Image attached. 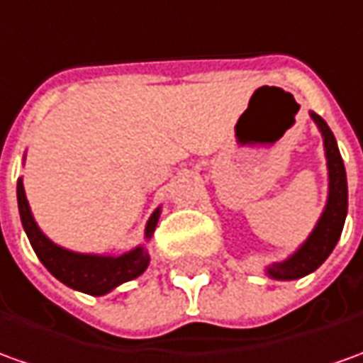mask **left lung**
I'll use <instances>...</instances> for the list:
<instances>
[{
  "label": "left lung",
  "instance_id": "8db88e82",
  "mask_svg": "<svg viewBox=\"0 0 363 363\" xmlns=\"http://www.w3.org/2000/svg\"><path fill=\"white\" fill-rule=\"evenodd\" d=\"M310 117L316 123L318 130L324 139L328 167V199L326 206L318 218L316 226L308 234L304 242L296 248L282 262H272L264 268L268 278L272 280H298L312 274L326 262V258L336 248L340 234L346 223L347 214V179L344 161L337 149L336 137L320 115L310 111Z\"/></svg>",
  "mask_w": 363,
  "mask_h": 363
}]
</instances>
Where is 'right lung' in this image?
<instances>
[{"instance_id":"add662e5","label":"right lung","mask_w":363,"mask_h":363,"mask_svg":"<svg viewBox=\"0 0 363 363\" xmlns=\"http://www.w3.org/2000/svg\"><path fill=\"white\" fill-rule=\"evenodd\" d=\"M26 161V159H23ZM17 206L19 216L29 242L35 250L37 258L51 274L69 288L89 296H105L113 292L117 286L139 278L150 262L147 242L152 238L157 223L161 218V206L155 208L145 226V244L130 248L129 252L119 256L113 254H85L75 252L55 244L33 218L31 206L27 202L23 179H17Z\"/></svg>"}]
</instances>
